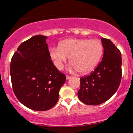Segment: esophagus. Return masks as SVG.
I'll return each mask as SVG.
<instances>
[{
	"label": "esophagus",
	"instance_id": "34e87169",
	"mask_svg": "<svg viewBox=\"0 0 133 133\" xmlns=\"http://www.w3.org/2000/svg\"><path fill=\"white\" fill-rule=\"evenodd\" d=\"M71 78V76L66 75V79H67V80H69V79H70Z\"/></svg>",
	"mask_w": 133,
	"mask_h": 133
}]
</instances>
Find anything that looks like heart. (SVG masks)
<instances>
[{"label": "heart", "instance_id": "obj_1", "mask_svg": "<svg viewBox=\"0 0 133 133\" xmlns=\"http://www.w3.org/2000/svg\"><path fill=\"white\" fill-rule=\"evenodd\" d=\"M103 52V45L97 39H68L61 42L58 47L51 48L50 56L58 69L70 57L72 68L84 74L95 68Z\"/></svg>", "mask_w": 133, "mask_h": 133}]
</instances>
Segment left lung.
Masks as SVG:
<instances>
[{
    "mask_svg": "<svg viewBox=\"0 0 133 133\" xmlns=\"http://www.w3.org/2000/svg\"><path fill=\"white\" fill-rule=\"evenodd\" d=\"M104 54L101 62L89 75L80 78L77 95L83 103L98 105L117 91L122 77L121 53L108 39L101 38Z\"/></svg>",
    "mask_w": 133,
    "mask_h": 133,
    "instance_id": "1",
    "label": "left lung"
}]
</instances>
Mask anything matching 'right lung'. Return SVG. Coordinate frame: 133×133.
Instances as JSON below:
<instances>
[{"mask_svg": "<svg viewBox=\"0 0 133 133\" xmlns=\"http://www.w3.org/2000/svg\"><path fill=\"white\" fill-rule=\"evenodd\" d=\"M46 36L37 35L22 42L10 62L13 91L18 100L35 111L50 109L59 99L65 76L51 59Z\"/></svg>", "mask_w": 133, "mask_h": 133, "instance_id": "obj_1", "label": "right lung"}]
</instances>
